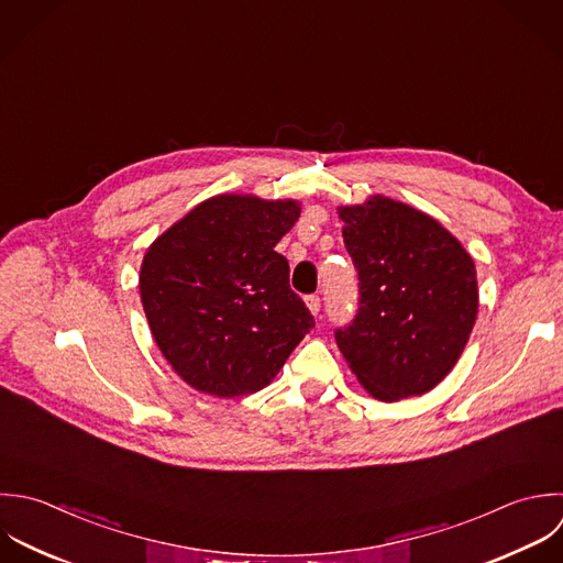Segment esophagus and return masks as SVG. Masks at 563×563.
Segmentation results:
<instances>
[{
  "label": "esophagus",
  "mask_w": 563,
  "mask_h": 563,
  "mask_svg": "<svg viewBox=\"0 0 563 563\" xmlns=\"http://www.w3.org/2000/svg\"><path fill=\"white\" fill-rule=\"evenodd\" d=\"M305 302H307V307H309V311H311L313 316H318V313H320V298H318L316 294L307 296V298H305Z\"/></svg>",
  "instance_id": "1"
}]
</instances>
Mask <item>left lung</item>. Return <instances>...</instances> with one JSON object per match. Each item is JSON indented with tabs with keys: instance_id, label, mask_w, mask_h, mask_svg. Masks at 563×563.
<instances>
[{
	"instance_id": "obj_1",
	"label": "left lung",
	"mask_w": 563,
	"mask_h": 563,
	"mask_svg": "<svg viewBox=\"0 0 563 563\" xmlns=\"http://www.w3.org/2000/svg\"><path fill=\"white\" fill-rule=\"evenodd\" d=\"M360 307L335 342L379 401L432 390L459 362L478 316L476 265L437 219L388 197L338 208Z\"/></svg>"
}]
</instances>
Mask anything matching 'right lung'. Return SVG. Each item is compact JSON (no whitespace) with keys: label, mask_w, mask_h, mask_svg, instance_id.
<instances>
[{"label":"right lung","mask_w":563,"mask_h":563,"mask_svg":"<svg viewBox=\"0 0 563 563\" xmlns=\"http://www.w3.org/2000/svg\"><path fill=\"white\" fill-rule=\"evenodd\" d=\"M300 203L217 195L170 225L140 267L142 307L166 362L195 390H263L316 327L274 247Z\"/></svg>","instance_id":"add662e5"}]
</instances>
